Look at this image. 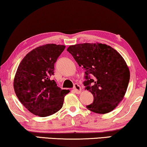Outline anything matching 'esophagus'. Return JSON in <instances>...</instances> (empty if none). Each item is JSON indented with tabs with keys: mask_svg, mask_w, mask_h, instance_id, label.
<instances>
[{
	"mask_svg": "<svg viewBox=\"0 0 147 147\" xmlns=\"http://www.w3.org/2000/svg\"><path fill=\"white\" fill-rule=\"evenodd\" d=\"M73 89L76 94H80L81 92V88L78 84H74Z\"/></svg>",
	"mask_w": 147,
	"mask_h": 147,
	"instance_id": "34e87169",
	"label": "esophagus"
}]
</instances>
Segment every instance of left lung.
<instances>
[{"label":"left lung","mask_w":147,"mask_h":147,"mask_svg":"<svg viewBox=\"0 0 147 147\" xmlns=\"http://www.w3.org/2000/svg\"><path fill=\"white\" fill-rule=\"evenodd\" d=\"M67 51L85 70V89L92 94L87 109L100 114L113 110L123 98L130 79L124 59L115 49L102 43L70 45Z\"/></svg>","instance_id":"1"}]
</instances>
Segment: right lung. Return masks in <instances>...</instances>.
Listing matches in <instances>:
<instances>
[{"label": "right lung", "mask_w": 147, "mask_h": 147, "mask_svg": "<svg viewBox=\"0 0 147 147\" xmlns=\"http://www.w3.org/2000/svg\"><path fill=\"white\" fill-rule=\"evenodd\" d=\"M65 48L53 43L39 46L28 53L20 63L14 79V88L23 106L33 114L47 117L63 107L70 92L57 86L51 77L54 64Z\"/></svg>", "instance_id": "1"}]
</instances>
